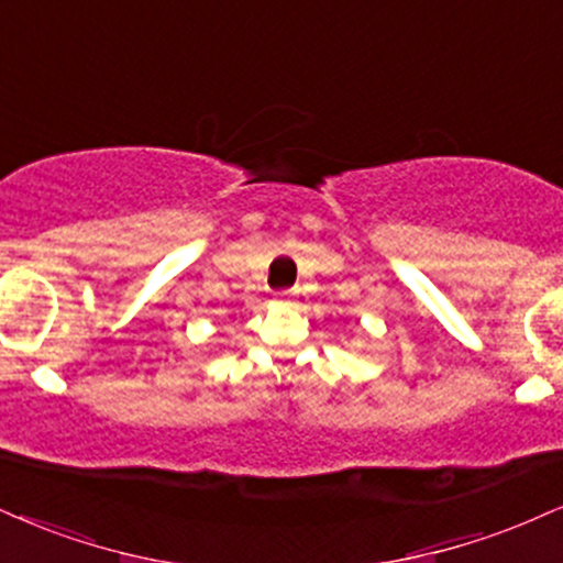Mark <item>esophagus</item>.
Returning <instances> with one entry per match:
<instances>
[{"instance_id":"obj_1","label":"esophagus","mask_w":563,"mask_h":563,"mask_svg":"<svg viewBox=\"0 0 563 563\" xmlns=\"http://www.w3.org/2000/svg\"><path fill=\"white\" fill-rule=\"evenodd\" d=\"M294 296H296V290H277V299H280V301H290V299H294Z\"/></svg>"}]
</instances>
